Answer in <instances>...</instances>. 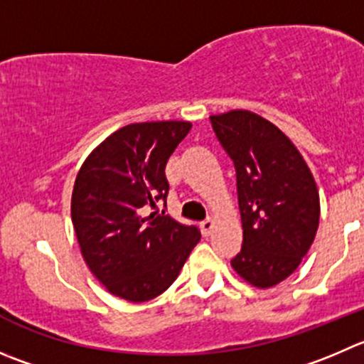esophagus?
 Segmentation results:
<instances>
[{
    "mask_svg": "<svg viewBox=\"0 0 364 364\" xmlns=\"http://www.w3.org/2000/svg\"><path fill=\"white\" fill-rule=\"evenodd\" d=\"M200 227H202L203 234H210V230H213L214 227V220L213 218H207V220H203L202 223H200Z\"/></svg>",
    "mask_w": 364,
    "mask_h": 364,
    "instance_id": "esophagus-1",
    "label": "esophagus"
}]
</instances>
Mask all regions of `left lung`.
Instances as JSON below:
<instances>
[{
    "label": "left lung",
    "instance_id": "1",
    "mask_svg": "<svg viewBox=\"0 0 364 364\" xmlns=\"http://www.w3.org/2000/svg\"><path fill=\"white\" fill-rule=\"evenodd\" d=\"M218 141L234 162L243 247L232 259L255 288L291 275L313 245L320 196L313 173L295 144L250 110L210 116Z\"/></svg>",
    "mask_w": 364,
    "mask_h": 364
}]
</instances>
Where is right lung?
I'll list each match as a JSON object with an SVG mask.
<instances>
[{
  "label": "right lung",
  "mask_w": 364,
  "mask_h": 364,
  "mask_svg": "<svg viewBox=\"0 0 364 364\" xmlns=\"http://www.w3.org/2000/svg\"><path fill=\"white\" fill-rule=\"evenodd\" d=\"M189 121H150L119 128L76 175L71 220L84 261L112 295L155 299L178 277L200 241L195 225L148 210L166 203V162L189 134Z\"/></svg>",
  "instance_id": "right-lung-1"
}]
</instances>
